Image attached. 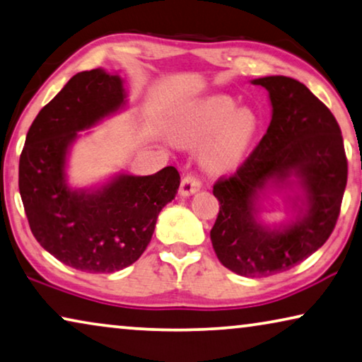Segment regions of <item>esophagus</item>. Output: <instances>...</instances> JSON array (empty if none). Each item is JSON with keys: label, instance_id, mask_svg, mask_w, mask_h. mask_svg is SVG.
<instances>
[{"label": "esophagus", "instance_id": "34e87169", "mask_svg": "<svg viewBox=\"0 0 362 362\" xmlns=\"http://www.w3.org/2000/svg\"><path fill=\"white\" fill-rule=\"evenodd\" d=\"M199 188H202V180H199L197 175L187 174L185 177H183L182 183H180V195L182 197L193 195V193L198 192Z\"/></svg>", "mask_w": 362, "mask_h": 362}]
</instances>
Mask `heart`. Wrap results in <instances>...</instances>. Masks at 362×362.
Wrapping results in <instances>:
<instances>
[{"label": "heart", "mask_w": 362, "mask_h": 362, "mask_svg": "<svg viewBox=\"0 0 362 362\" xmlns=\"http://www.w3.org/2000/svg\"><path fill=\"white\" fill-rule=\"evenodd\" d=\"M177 129L183 141L204 143L203 160L211 170H229L240 163L257 129L250 110H237L234 99L213 95L188 107Z\"/></svg>", "instance_id": "heart-1"}]
</instances>
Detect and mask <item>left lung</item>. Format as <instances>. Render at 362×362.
Returning <instances> with one entry per match:
<instances>
[{
  "instance_id": "left-lung-1",
  "label": "left lung",
  "mask_w": 362,
  "mask_h": 362,
  "mask_svg": "<svg viewBox=\"0 0 362 362\" xmlns=\"http://www.w3.org/2000/svg\"><path fill=\"white\" fill-rule=\"evenodd\" d=\"M265 88L273 115L265 136L235 174L213 185L219 213L213 249L226 268L262 278L291 269L325 244L335 229L348 180L341 129L330 109L298 79H253ZM298 177L306 211L288 228L269 231L256 223L255 199L269 180Z\"/></svg>"
}]
</instances>
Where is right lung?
Segmentation results:
<instances>
[{
  "label": "right lung",
  "mask_w": 362,
  "mask_h": 362,
  "mask_svg": "<svg viewBox=\"0 0 362 362\" xmlns=\"http://www.w3.org/2000/svg\"><path fill=\"white\" fill-rule=\"evenodd\" d=\"M123 102L117 74H74L32 122L19 159V192L32 234L57 260L86 273H113L136 262L180 185L172 165L153 175L122 174L93 193L66 185V151L78 132Z\"/></svg>",
  "instance_id": "add662e5"
}]
</instances>
